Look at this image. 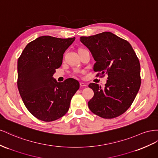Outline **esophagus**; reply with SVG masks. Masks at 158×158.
<instances>
[{
  "instance_id": "esophagus-1",
  "label": "esophagus",
  "mask_w": 158,
  "mask_h": 158,
  "mask_svg": "<svg viewBox=\"0 0 158 158\" xmlns=\"http://www.w3.org/2000/svg\"><path fill=\"white\" fill-rule=\"evenodd\" d=\"M80 85L81 87H86V86H87V84L86 83H84V82H80Z\"/></svg>"
}]
</instances>
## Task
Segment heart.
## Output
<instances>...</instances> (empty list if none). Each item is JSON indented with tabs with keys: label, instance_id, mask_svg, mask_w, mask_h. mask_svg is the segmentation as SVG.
<instances>
[{
	"label": "heart",
	"instance_id": "b5f03b06",
	"mask_svg": "<svg viewBox=\"0 0 158 158\" xmlns=\"http://www.w3.org/2000/svg\"><path fill=\"white\" fill-rule=\"evenodd\" d=\"M83 50V48H80V49H79V50H78V51H80V50Z\"/></svg>",
	"mask_w": 158,
	"mask_h": 158
}]
</instances>
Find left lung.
Masks as SVG:
<instances>
[{
    "mask_svg": "<svg viewBox=\"0 0 158 158\" xmlns=\"http://www.w3.org/2000/svg\"><path fill=\"white\" fill-rule=\"evenodd\" d=\"M80 41L96 61L97 76L108 75L104 88L95 83L88 85L94 92L88 102L89 110L106 119L120 116L133 103L141 85L140 64L134 49L127 40L110 32L82 36Z\"/></svg>",
    "mask_w": 158,
    "mask_h": 158,
    "instance_id": "1",
    "label": "left lung"
}]
</instances>
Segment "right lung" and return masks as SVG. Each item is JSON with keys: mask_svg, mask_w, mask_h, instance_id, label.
Instances as JSON below:
<instances>
[{"mask_svg": "<svg viewBox=\"0 0 158 158\" xmlns=\"http://www.w3.org/2000/svg\"><path fill=\"white\" fill-rule=\"evenodd\" d=\"M74 40L75 37L40 36L29 42L19 58L20 95L28 110L38 120L52 122L64 116L80 88L74 78L58 82L52 77L62 65L64 53Z\"/></svg>", "mask_w": 158, "mask_h": 158, "instance_id": "obj_1", "label": "right lung"}]
</instances>
